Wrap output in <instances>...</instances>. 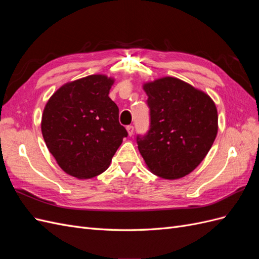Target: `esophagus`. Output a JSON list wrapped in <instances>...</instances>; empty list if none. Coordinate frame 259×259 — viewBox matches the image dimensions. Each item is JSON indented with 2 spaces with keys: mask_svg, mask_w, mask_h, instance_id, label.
I'll return each mask as SVG.
<instances>
[{
  "mask_svg": "<svg viewBox=\"0 0 259 259\" xmlns=\"http://www.w3.org/2000/svg\"><path fill=\"white\" fill-rule=\"evenodd\" d=\"M126 130H127V133H128L130 136H132L133 134H134V126H133V125H127Z\"/></svg>",
  "mask_w": 259,
  "mask_h": 259,
  "instance_id": "34e87169",
  "label": "esophagus"
}]
</instances>
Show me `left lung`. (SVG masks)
<instances>
[{
	"instance_id": "8db88e82",
	"label": "left lung",
	"mask_w": 259,
	"mask_h": 259,
	"mask_svg": "<svg viewBox=\"0 0 259 259\" xmlns=\"http://www.w3.org/2000/svg\"><path fill=\"white\" fill-rule=\"evenodd\" d=\"M150 127L137 135L138 150L152 173L182 178L205 158L217 135L218 115L208 95L176 77L144 85Z\"/></svg>"
}]
</instances>
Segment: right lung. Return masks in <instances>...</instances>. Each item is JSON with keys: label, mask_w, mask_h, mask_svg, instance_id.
Here are the masks:
<instances>
[{"label": "right lung", "mask_w": 259, "mask_h": 259, "mask_svg": "<svg viewBox=\"0 0 259 259\" xmlns=\"http://www.w3.org/2000/svg\"><path fill=\"white\" fill-rule=\"evenodd\" d=\"M113 80L94 74L65 84L46 104L42 134L67 174L86 179L105 171L127 131L109 97Z\"/></svg>", "instance_id": "add662e5"}]
</instances>
